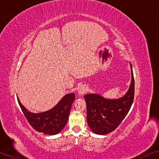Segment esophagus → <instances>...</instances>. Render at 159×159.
<instances>
[{
	"mask_svg": "<svg viewBox=\"0 0 159 159\" xmlns=\"http://www.w3.org/2000/svg\"><path fill=\"white\" fill-rule=\"evenodd\" d=\"M87 91H88V87H87V86H86L85 85H82L80 86L79 89H78V93H79V96H83Z\"/></svg>",
	"mask_w": 159,
	"mask_h": 159,
	"instance_id": "obj_1",
	"label": "esophagus"
}]
</instances>
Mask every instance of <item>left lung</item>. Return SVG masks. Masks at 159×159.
Masks as SVG:
<instances>
[{
	"label": "left lung",
	"mask_w": 159,
	"mask_h": 159,
	"mask_svg": "<svg viewBox=\"0 0 159 159\" xmlns=\"http://www.w3.org/2000/svg\"><path fill=\"white\" fill-rule=\"evenodd\" d=\"M131 83L124 96L117 99H108L98 93L84 96L87 104V120L90 129L97 134H106L119 126L129 111L134 99V80L133 67Z\"/></svg>",
	"instance_id": "left-lung-1"
}]
</instances>
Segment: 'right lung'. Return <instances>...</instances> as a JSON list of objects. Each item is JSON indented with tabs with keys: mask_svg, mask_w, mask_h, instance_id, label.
Masks as SVG:
<instances>
[{
	"mask_svg": "<svg viewBox=\"0 0 159 159\" xmlns=\"http://www.w3.org/2000/svg\"><path fill=\"white\" fill-rule=\"evenodd\" d=\"M17 98L19 105L31 126L39 133L54 135L59 133L67 124L75 94H66L51 109L38 113L29 111L20 102L18 97Z\"/></svg>",
	"mask_w": 159,
	"mask_h": 159,
	"instance_id": "right-lung-1",
	"label": "right lung"
}]
</instances>
